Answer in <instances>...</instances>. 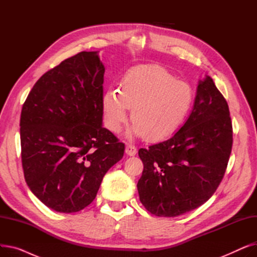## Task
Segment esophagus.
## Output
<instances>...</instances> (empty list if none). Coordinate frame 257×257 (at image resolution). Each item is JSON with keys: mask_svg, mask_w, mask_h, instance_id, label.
I'll use <instances>...</instances> for the list:
<instances>
[{"mask_svg": "<svg viewBox=\"0 0 257 257\" xmlns=\"http://www.w3.org/2000/svg\"><path fill=\"white\" fill-rule=\"evenodd\" d=\"M125 152L129 156H134V155L138 153V149L134 146H132V145H127L126 146V149H125Z\"/></svg>", "mask_w": 257, "mask_h": 257, "instance_id": "34e87169", "label": "esophagus"}]
</instances>
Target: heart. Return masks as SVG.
<instances>
[{
  "mask_svg": "<svg viewBox=\"0 0 257 257\" xmlns=\"http://www.w3.org/2000/svg\"><path fill=\"white\" fill-rule=\"evenodd\" d=\"M192 103L193 89L186 82L176 80L160 65H141L123 76L119 89L109 88L103 94L104 123L118 133L132 108L134 125L129 136L157 142L181 126Z\"/></svg>",
  "mask_w": 257,
  "mask_h": 257,
  "instance_id": "obj_1",
  "label": "heart"
}]
</instances>
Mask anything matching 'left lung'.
Instances as JSON below:
<instances>
[{
  "mask_svg": "<svg viewBox=\"0 0 257 257\" xmlns=\"http://www.w3.org/2000/svg\"><path fill=\"white\" fill-rule=\"evenodd\" d=\"M231 149L228 104L206 76L199 80L193 110L178 132L149 149H140L142 204L152 214L167 218L198 208L217 191Z\"/></svg>",
  "mask_w": 257,
  "mask_h": 257,
  "instance_id": "1",
  "label": "left lung"
}]
</instances>
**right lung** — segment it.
Masks as SVG:
<instances>
[{
	"instance_id": "right-lung-1",
	"label": "right lung",
	"mask_w": 257,
	"mask_h": 257,
	"mask_svg": "<svg viewBox=\"0 0 257 257\" xmlns=\"http://www.w3.org/2000/svg\"><path fill=\"white\" fill-rule=\"evenodd\" d=\"M104 73L98 52H80L40 77L23 105L25 180L55 211L88 206L123 158L125 145L102 126Z\"/></svg>"
}]
</instances>
